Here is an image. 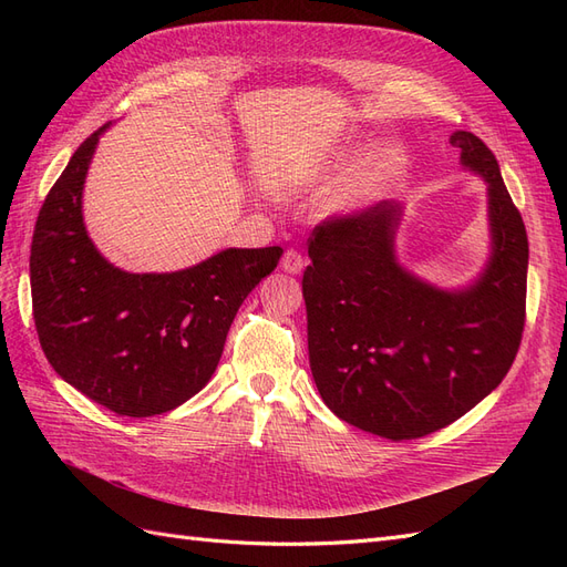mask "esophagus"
Here are the masks:
<instances>
[{"label": "esophagus", "instance_id": "obj_1", "mask_svg": "<svg viewBox=\"0 0 567 567\" xmlns=\"http://www.w3.org/2000/svg\"><path fill=\"white\" fill-rule=\"evenodd\" d=\"M302 267H305L302 255H300L296 248H288V250L284 252V257H281V269L288 271V274H300Z\"/></svg>", "mask_w": 567, "mask_h": 567}]
</instances>
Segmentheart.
<instances>
[{
	"instance_id": "b5f03b06",
	"label": "heart",
	"mask_w": 567,
	"mask_h": 567,
	"mask_svg": "<svg viewBox=\"0 0 567 567\" xmlns=\"http://www.w3.org/2000/svg\"><path fill=\"white\" fill-rule=\"evenodd\" d=\"M400 165L402 158L394 148L375 153L364 167H359L352 177H348L336 188L329 198V208L350 210L373 200L388 186V182L398 173Z\"/></svg>"
}]
</instances>
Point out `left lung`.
Instances as JSON below:
<instances>
[{
  "instance_id": "left-lung-1",
  "label": "left lung",
  "mask_w": 567,
  "mask_h": 567,
  "mask_svg": "<svg viewBox=\"0 0 567 567\" xmlns=\"http://www.w3.org/2000/svg\"><path fill=\"white\" fill-rule=\"evenodd\" d=\"M450 142L489 184L492 257L471 288L447 293L398 265L394 200L326 217L307 241V346L321 400L338 419L392 442L431 435L485 400L525 329L523 217L487 144L471 132Z\"/></svg>"
}]
</instances>
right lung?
<instances>
[{
  "label": "right lung",
  "instance_id": "1",
  "mask_svg": "<svg viewBox=\"0 0 567 567\" xmlns=\"http://www.w3.org/2000/svg\"><path fill=\"white\" fill-rule=\"evenodd\" d=\"M99 127L44 198L30 248L32 317L49 364L117 416H156L205 388L229 326L284 248H229L173 274H130L99 255L82 188Z\"/></svg>",
  "mask_w": 567,
  "mask_h": 567
}]
</instances>
